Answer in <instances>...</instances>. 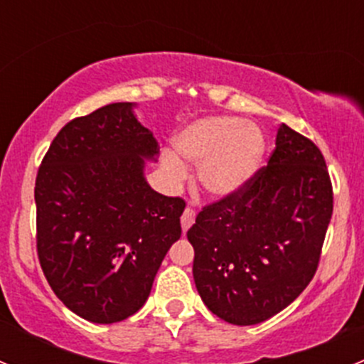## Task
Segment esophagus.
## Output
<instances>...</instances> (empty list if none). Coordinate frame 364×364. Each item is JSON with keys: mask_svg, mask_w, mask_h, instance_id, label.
Wrapping results in <instances>:
<instances>
[{"mask_svg": "<svg viewBox=\"0 0 364 364\" xmlns=\"http://www.w3.org/2000/svg\"><path fill=\"white\" fill-rule=\"evenodd\" d=\"M193 222H196V211L190 208H186L185 211H183L181 215V227H183V232H186V230L190 229V227L193 225Z\"/></svg>", "mask_w": 364, "mask_h": 364, "instance_id": "esophagus-1", "label": "esophagus"}]
</instances>
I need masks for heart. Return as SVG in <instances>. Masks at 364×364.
Masks as SVG:
<instances>
[{"instance_id": "1", "label": "heart", "mask_w": 364, "mask_h": 364, "mask_svg": "<svg viewBox=\"0 0 364 364\" xmlns=\"http://www.w3.org/2000/svg\"><path fill=\"white\" fill-rule=\"evenodd\" d=\"M186 164L199 168V183L215 199H227L248 186L262 161L266 141L259 127L234 116H209L186 124L174 139ZM164 168L183 179L185 167L176 156L164 155Z\"/></svg>"}]
</instances>
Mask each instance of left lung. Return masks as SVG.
<instances>
[{
	"mask_svg": "<svg viewBox=\"0 0 364 364\" xmlns=\"http://www.w3.org/2000/svg\"><path fill=\"white\" fill-rule=\"evenodd\" d=\"M331 215L321 149L282 124L266 167L240 193L204 205L186 232L205 306L236 326L287 308L317 271Z\"/></svg>",
	"mask_w": 364,
	"mask_h": 364,
	"instance_id": "1",
	"label": "left lung"
}]
</instances>
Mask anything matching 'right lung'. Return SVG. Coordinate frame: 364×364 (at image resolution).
I'll return each instance as SVG.
<instances>
[{"label":"right lung","instance_id":"1","mask_svg":"<svg viewBox=\"0 0 364 364\" xmlns=\"http://www.w3.org/2000/svg\"><path fill=\"white\" fill-rule=\"evenodd\" d=\"M134 107L117 102L70 121L36 174L40 266L65 306L97 324L141 310L181 237L185 200L146 181L160 148Z\"/></svg>","mask_w":364,"mask_h":364}]
</instances>
